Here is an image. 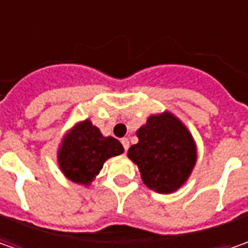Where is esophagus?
<instances>
[{"instance_id":"esophagus-1","label":"esophagus","mask_w":248,"mask_h":248,"mask_svg":"<svg viewBox=\"0 0 248 248\" xmlns=\"http://www.w3.org/2000/svg\"><path fill=\"white\" fill-rule=\"evenodd\" d=\"M121 143H123V146H124V149H125V150H128V148H129L128 138H123V139H121Z\"/></svg>"}]
</instances>
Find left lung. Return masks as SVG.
Wrapping results in <instances>:
<instances>
[{
	"label": "left lung",
	"instance_id": "obj_1",
	"mask_svg": "<svg viewBox=\"0 0 248 248\" xmlns=\"http://www.w3.org/2000/svg\"><path fill=\"white\" fill-rule=\"evenodd\" d=\"M137 137L128 157L138 166L143 184L163 195L185 185L197 160L195 139L185 124L171 111H163L149 116Z\"/></svg>",
	"mask_w": 248,
	"mask_h": 248
}]
</instances>
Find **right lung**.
Segmentation results:
<instances>
[{
  "mask_svg": "<svg viewBox=\"0 0 248 248\" xmlns=\"http://www.w3.org/2000/svg\"><path fill=\"white\" fill-rule=\"evenodd\" d=\"M123 152L124 148L117 139L103 137L91 120H84L63 137L58 150V163L69 181L90 186L105 161Z\"/></svg>",
  "mask_w": 248,
  "mask_h": 248,
  "instance_id": "obj_1",
  "label": "right lung"
}]
</instances>
